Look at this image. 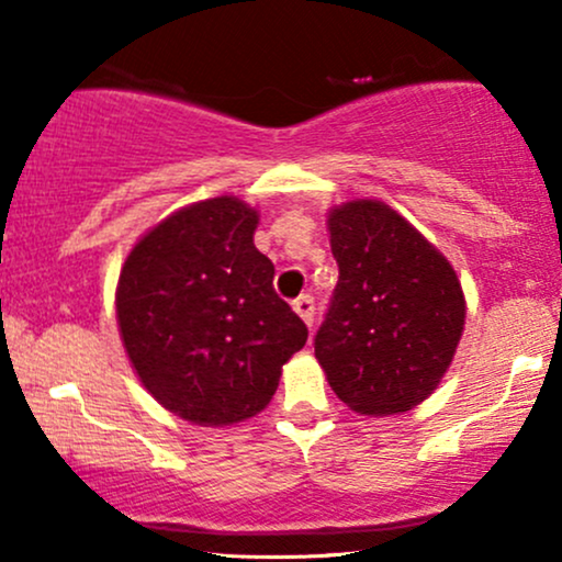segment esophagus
I'll list each match as a JSON object with an SVG mask.
<instances>
[{
  "label": "esophagus",
  "mask_w": 562,
  "mask_h": 562,
  "mask_svg": "<svg viewBox=\"0 0 562 562\" xmlns=\"http://www.w3.org/2000/svg\"><path fill=\"white\" fill-rule=\"evenodd\" d=\"M293 312L299 314V317L306 322L308 327L314 325V301H312V295H301V299H295L293 301Z\"/></svg>",
  "instance_id": "esophagus-1"
}]
</instances>
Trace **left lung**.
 Masks as SVG:
<instances>
[{
  "label": "left lung",
  "instance_id": "left-lung-1",
  "mask_svg": "<svg viewBox=\"0 0 562 562\" xmlns=\"http://www.w3.org/2000/svg\"><path fill=\"white\" fill-rule=\"evenodd\" d=\"M327 232L338 285L314 357L335 396L359 415L412 409L438 389L460 346L468 312L460 277L380 200L335 205Z\"/></svg>",
  "mask_w": 562,
  "mask_h": 562
}]
</instances>
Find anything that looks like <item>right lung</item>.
Returning a JSON list of instances; mask_svg holds the SVG:
<instances>
[{"label":"right lung","instance_id":"add662e5","mask_svg":"<svg viewBox=\"0 0 562 562\" xmlns=\"http://www.w3.org/2000/svg\"><path fill=\"white\" fill-rule=\"evenodd\" d=\"M256 227L259 211L240 198L198 200L147 229L121 267L115 319L128 362L164 409L192 425L259 415L308 338L277 299Z\"/></svg>","mask_w":562,"mask_h":562}]
</instances>
